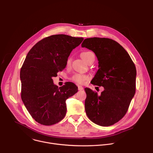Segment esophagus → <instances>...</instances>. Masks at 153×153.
<instances>
[{
	"label": "esophagus",
	"mask_w": 153,
	"mask_h": 153,
	"mask_svg": "<svg viewBox=\"0 0 153 153\" xmlns=\"http://www.w3.org/2000/svg\"><path fill=\"white\" fill-rule=\"evenodd\" d=\"M83 89V87L81 86V85H79L78 86V90H79V91H81V90H82Z\"/></svg>",
	"instance_id": "1"
}]
</instances>
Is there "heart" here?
<instances>
[{
    "label": "heart",
    "instance_id": "heart-1",
    "mask_svg": "<svg viewBox=\"0 0 153 153\" xmlns=\"http://www.w3.org/2000/svg\"><path fill=\"white\" fill-rule=\"evenodd\" d=\"M81 57L86 62L88 63L89 62V60L91 59L92 57L94 56V54L93 52L90 51H83L81 54H80ZM72 61V58L71 57H68L67 62H66V65L67 67H69L70 65H71ZM89 79V77L86 75V74H74L72 77H71V80L73 81H74V82H76L77 83H83L86 80Z\"/></svg>",
    "mask_w": 153,
    "mask_h": 153
}]
</instances>
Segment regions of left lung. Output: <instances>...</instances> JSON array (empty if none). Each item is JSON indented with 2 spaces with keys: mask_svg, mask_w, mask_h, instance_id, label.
<instances>
[{
  "mask_svg": "<svg viewBox=\"0 0 153 153\" xmlns=\"http://www.w3.org/2000/svg\"><path fill=\"white\" fill-rule=\"evenodd\" d=\"M82 47L96 54L99 68L91 82L104 88L100 95L90 88H85L86 115L97 125H113L125 115L134 96L136 66L127 51L113 39H85Z\"/></svg>",
  "mask_w": 153,
  "mask_h": 153,
  "instance_id": "1",
  "label": "left lung"
}]
</instances>
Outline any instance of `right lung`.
Masks as SVG:
<instances>
[{
	"label": "right lung",
	"mask_w": 153,
	"mask_h": 153,
	"mask_svg": "<svg viewBox=\"0 0 153 153\" xmlns=\"http://www.w3.org/2000/svg\"><path fill=\"white\" fill-rule=\"evenodd\" d=\"M83 38L65 34L43 38L30 50L22 66L21 99L31 117L43 125H52L66 115L65 101L77 92V86L67 82L58 88L53 77L66 67L72 50Z\"/></svg>",
	"instance_id": "right-lung-1"
}]
</instances>
